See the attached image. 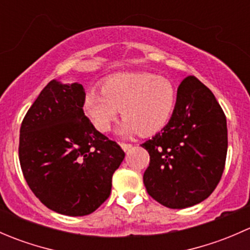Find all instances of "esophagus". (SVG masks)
<instances>
[{"instance_id": "34e87169", "label": "esophagus", "mask_w": 250, "mask_h": 250, "mask_svg": "<svg viewBox=\"0 0 250 250\" xmlns=\"http://www.w3.org/2000/svg\"><path fill=\"white\" fill-rule=\"evenodd\" d=\"M132 146H133L132 144H129V143H121V147H122L125 151L129 150V148L132 147Z\"/></svg>"}]
</instances>
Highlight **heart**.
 I'll return each instance as SVG.
<instances>
[{"instance_id": "1", "label": "heart", "mask_w": 250, "mask_h": 250, "mask_svg": "<svg viewBox=\"0 0 250 250\" xmlns=\"http://www.w3.org/2000/svg\"><path fill=\"white\" fill-rule=\"evenodd\" d=\"M175 104V88L167 78L147 72L118 74L107 78L102 90L85 95L84 110L99 132L110 129L121 110V134L147 137L169 122Z\"/></svg>"}]
</instances>
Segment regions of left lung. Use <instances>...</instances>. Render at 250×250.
<instances>
[{"mask_svg":"<svg viewBox=\"0 0 250 250\" xmlns=\"http://www.w3.org/2000/svg\"><path fill=\"white\" fill-rule=\"evenodd\" d=\"M141 146L150 155L143 176L148 195L172 209L195 206L211 195L223 175L226 116L211 90L188 76L178 88L169 122Z\"/></svg>","mask_w":250,"mask_h":250,"instance_id":"1","label":"left lung"}]
</instances>
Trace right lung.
Here are the masks:
<instances>
[{"label":"right lung","mask_w":250,"mask_h":250,"mask_svg":"<svg viewBox=\"0 0 250 250\" xmlns=\"http://www.w3.org/2000/svg\"><path fill=\"white\" fill-rule=\"evenodd\" d=\"M82 84L53 80L42 89L20 127L22 175L47 208L88 215L109 198L112 175L125 151L84 115Z\"/></svg>","instance_id":"add662e5"}]
</instances>
